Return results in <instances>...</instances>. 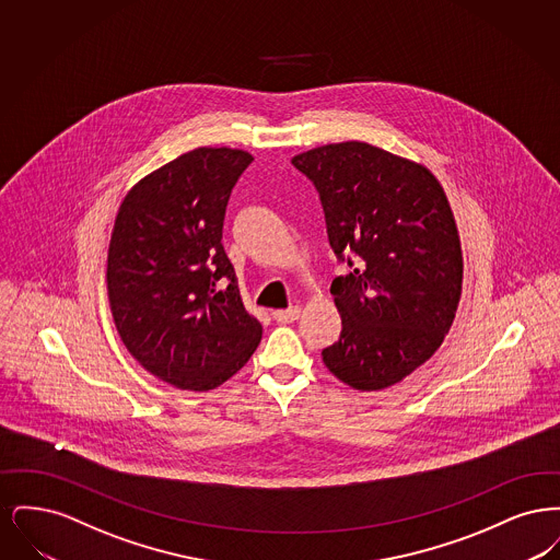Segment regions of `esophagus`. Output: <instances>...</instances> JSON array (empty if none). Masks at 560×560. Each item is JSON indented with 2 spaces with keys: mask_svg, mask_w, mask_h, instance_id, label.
Returning <instances> with one entry per match:
<instances>
[{
  "mask_svg": "<svg viewBox=\"0 0 560 560\" xmlns=\"http://www.w3.org/2000/svg\"><path fill=\"white\" fill-rule=\"evenodd\" d=\"M272 317H275V320H279V323H292V320L300 317V308L292 306V308H285V311H275Z\"/></svg>",
  "mask_w": 560,
  "mask_h": 560,
  "instance_id": "34e87169",
  "label": "esophagus"
}]
</instances>
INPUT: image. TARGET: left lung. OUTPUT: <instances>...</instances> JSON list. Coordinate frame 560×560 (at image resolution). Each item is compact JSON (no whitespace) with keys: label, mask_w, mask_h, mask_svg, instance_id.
<instances>
[{"label":"left lung","mask_w":560,"mask_h":560,"mask_svg":"<svg viewBox=\"0 0 560 560\" xmlns=\"http://www.w3.org/2000/svg\"><path fill=\"white\" fill-rule=\"evenodd\" d=\"M292 163L319 190L336 256L354 254L329 290L342 331L323 363L361 393L395 386L439 350L457 313L464 258L450 199L427 165L361 140Z\"/></svg>","instance_id":"1"}]
</instances>
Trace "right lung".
<instances>
[{"label": "right lung", "mask_w": 560, "mask_h": 560, "mask_svg": "<svg viewBox=\"0 0 560 560\" xmlns=\"http://www.w3.org/2000/svg\"><path fill=\"white\" fill-rule=\"evenodd\" d=\"M252 160L241 149H192L140 178L115 215L113 323L133 359L180 390L218 388L262 338L222 247L231 190Z\"/></svg>", "instance_id": "right-lung-1"}]
</instances>
